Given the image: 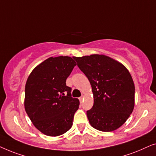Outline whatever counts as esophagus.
<instances>
[{
	"label": "esophagus",
	"mask_w": 156,
	"mask_h": 156,
	"mask_svg": "<svg viewBox=\"0 0 156 156\" xmlns=\"http://www.w3.org/2000/svg\"><path fill=\"white\" fill-rule=\"evenodd\" d=\"M79 99H80V102H82V101H83V99H84V96H82V97H80V98H79Z\"/></svg>",
	"instance_id": "34e87169"
}]
</instances>
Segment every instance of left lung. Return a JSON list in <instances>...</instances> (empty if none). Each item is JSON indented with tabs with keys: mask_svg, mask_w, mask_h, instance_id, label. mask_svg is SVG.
<instances>
[{
	"mask_svg": "<svg viewBox=\"0 0 156 156\" xmlns=\"http://www.w3.org/2000/svg\"><path fill=\"white\" fill-rule=\"evenodd\" d=\"M90 82L94 105L87 112L91 126L109 132L124 123L134 108L135 87L128 69L103 55L74 57Z\"/></svg>",
	"mask_w": 156,
	"mask_h": 156,
	"instance_id": "left-lung-1",
	"label": "left lung"
}]
</instances>
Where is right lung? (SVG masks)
I'll use <instances>...</instances> for the list:
<instances>
[{"mask_svg": "<svg viewBox=\"0 0 156 156\" xmlns=\"http://www.w3.org/2000/svg\"><path fill=\"white\" fill-rule=\"evenodd\" d=\"M76 64L72 57H50L34 69L25 89V109L42 133L57 136L71 129L80 101L71 95L66 80Z\"/></svg>", "mask_w": 156, "mask_h": 156, "instance_id": "1", "label": "right lung"}]
</instances>
